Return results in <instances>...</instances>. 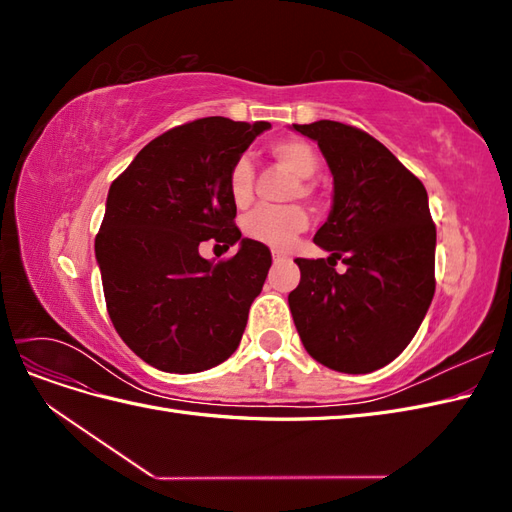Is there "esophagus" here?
I'll return each instance as SVG.
<instances>
[{
    "instance_id": "esophagus-1",
    "label": "esophagus",
    "mask_w": 512,
    "mask_h": 512,
    "mask_svg": "<svg viewBox=\"0 0 512 512\" xmlns=\"http://www.w3.org/2000/svg\"><path fill=\"white\" fill-rule=\"evenodd\" d=\"M284 260H288V256L286 254H282V252H273V262L277 265V262H284Z\"/></svg>"
}]
</instances>
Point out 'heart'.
I'll return each instance as SVG.
<instances>
[{
    "instance_id": "obj_1",
    "label": "heart",
    "mask_w": 512,
    "mask_h": 512,
    "mask_svg": "<svg viewBox=\"0 0 512 512\" xmlns=\"http://www.w3.org/2000/svg\"><path fill=\"white\" fill-rule=\"evenodd\" d=\"M271 156L277 164H282L290 175L297 179H312L318 170V156L312 145L297 138H288V141H277L271 147ZM228 194L230 200L237 207H245L252 200L254 194V164L247 156L237 158V162L230 166L228 173ZM312 196L309 183L301 181L299 190L294 196ZM309 226L307 213L301 207H258L243 220V230L247 237H252L260 243H265L275 250H288L301 232Z\"/></svg>"
}]
</instances>
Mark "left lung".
<instances>
[{
	"mask_svg": "<svg viewBox=\"0 0 512 512\" xmlns=\"http://www.w3.org/2000/svg\"><path fill=\"white\" fill-rule=\"evenodd\" d=\"M294 132L318 143L333 205L314 243L329 258H297L288 305L312 359L344 374L389 365L416 335L436 292V226L425 185L374 136L320 119ZM342 257L344 274L334 271Z\"/></svg>",
	"mask_w": 512,
	"mask_h": 512,
	"instance_id": "8db88e82",
	"label": "left lung"
}]
</instances>
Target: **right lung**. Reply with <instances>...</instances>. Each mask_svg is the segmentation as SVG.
Segmentation results:
<instances>
[{"mask_svg":"<svg viewBox=\"0 0 512 512\" xmlns=\"http://www.w3.org/2000/svg\"><path fill=\"white\" fill-rule=\"evenodd\" d=\"M269 128L196 119L153 138L111 183L96 237L106 309L123 342L156 369L196 374L241 342L271 252L235 226L228 173ZM209 238L240 250L215 266L197 254Z\"/></svg>","mask_w":512,"mask_h":512,"instance_id":"right-lung-1","label":"right lung"}]
</instances>
